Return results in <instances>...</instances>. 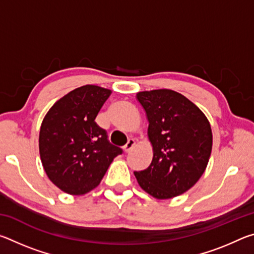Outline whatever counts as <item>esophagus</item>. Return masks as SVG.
I'll return each instance as SVG.
<instances>
[{"label": "esophagus", "instance_id": "esophagus-1", "mask_svg": "<svg viewBox=\"0 0 254 254\" xmlns=\"http://www.w3.org/2000/svg\"><path fill=\"white\" fill-rule=\"evenodd\" d=\"M134 145H135V141H134V139H128L127 143L123 147L124 152H126V153L130 152V151H131V149H132L133 147H134Z\"/></svg>", "mask_w": 254, "mask_h": 254}]
</instances>
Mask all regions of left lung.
Listing matches in <instances>:
<instances>
[{
	"label": "left lung",
	"mask_w": 254,
	"mask_h": 254,
	"mask_svg": "<svg viewBox=\"0 0 254 254\" xmlns=\"http://www.w3.org/2000/svg\"><path fill=\"white\" fill-rule=\"evenodd\" d=\"M147 113L153 159L147 169L134 171L140 187L158 199L179 196L204 174L212 152L207 118L194 103L171 89L136 94Z\"/></svg>",
	"instance_id": "1"
}]
</instances>
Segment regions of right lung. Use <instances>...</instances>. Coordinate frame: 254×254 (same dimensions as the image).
<instances>
[{
    "mask_svg": "<svg viewBox=\"0 0 254 254\" xmlns=\"http://www.w3.org/2000/svg\"><path fill=\"white\" fill-rule=\"evenodd\" d=\"M110 89L81 86L53 105L42 121L39 151L49 179L63 191L84 195L100 185L113 159L121 154L95 119Z\"/></svg>",
    "mask_w": 254,
    "mask_h": 254,
    "instance_id": "1",
    "label": "right lung"
}]
</instances>
